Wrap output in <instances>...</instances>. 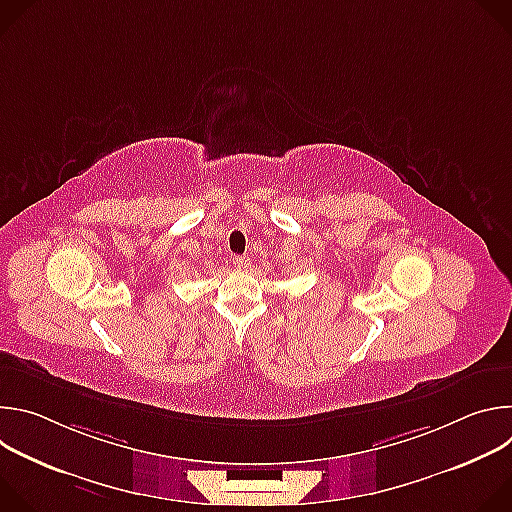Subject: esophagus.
Segmentation results:
<instances>
[{"mask_svg":"<svg viewBox=\"0 0 512 512\" xmlns=\"http://www.w3.org/2000/svg\"><path fill=\"white\" fill-rule=\"evenodd\" d=\"M233 265H235L237 269H249L251 259L245 257V255H235V257H233Z\"/></svg>","mask_w":512,"mask_h":512,"instance_id":"obj_1","label":"esophagus"}]
</instances>
